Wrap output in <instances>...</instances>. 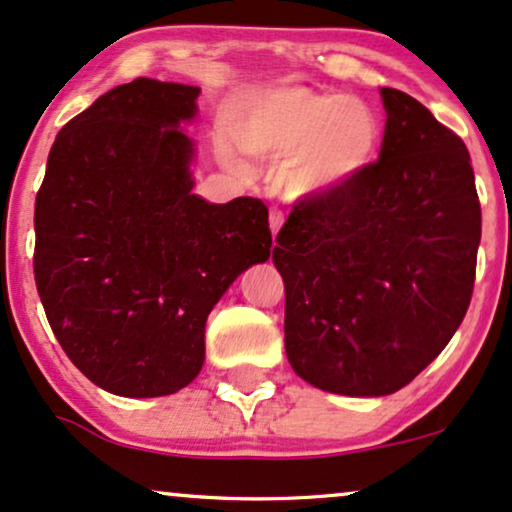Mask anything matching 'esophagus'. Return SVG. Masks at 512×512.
Listing matches in <instances>:
<instances>
[{
  "label": "esophagus",
  "instance_id": "esophagus-1",
  "mask_svg": "<svg viewBox=\"0 0 512 512\" xmlns=\"http://www.w3.org/2000/svg\"><path fill=\"white\" fill-rule=\"evenodd\" d=\"M282 223H285V216H282L280 208H270V232H273V235L280 232Z\"/></svg>",
  "mask_w": 512,
  "mask_h": 512
}]
</instances>
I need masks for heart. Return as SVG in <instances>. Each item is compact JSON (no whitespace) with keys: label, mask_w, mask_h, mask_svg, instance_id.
Listing matches in <instances>:
<instances>
[{"label":"heart","mask_w":512,"mask_h":512,"mask_svg":"<svg viewBox=\"0 0 512 512\" xmlns=\"http://www.w3.org/2000/svg\"><path fill=\"white\" fill-rule=\"evenodd\" d=\"M237 144L266 163H282L287 199H318L358 180L380 149V121L361 99L311 87L256 94L235 121ZM230 161L232 154L225 151Z\"/></svg>","instance_id":"heart-1"}]
</instances>
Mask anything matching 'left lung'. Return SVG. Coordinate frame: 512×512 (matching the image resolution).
Returning <instances> with one entry per match:
<instances>
[{
	"mask_svg": "<svg viewBox=\"0 0 512 512\" xmlns=\"http://www.w3.org/2000/svg\"><path fill=\"white\" fill-rule=\"evenodd\" d=\"M380 94V159L349 187L296 201L273 249L289 365L344 396L394 394L444 351L482 237L468 147L410 94Z\"/></svg>",
	"mask_w": 512,
	"mask_h": 512,
	"instance_id": "left-lung-1",
	"label": "left lung"
}]
</instances>
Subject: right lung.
<instances>
[{
	"label": "right lung",
	"mask_w": 512,
	"mask_h": 512,
	"mask_svg": "<svg viewBox=\"0 0 512 512\" xmlns=\"http://www.w3.org/2000/svg\"><path fill=\"white\" fill-rule=\"evenodd\" d=\"M199 87L137 78L63 125L35 199V282L61 349L130 399L168 396L204 365L208 313L268 261L261 199L192 194L180 123Z\"/></svg>",
	"instance_id": "obj_1"
}]
</instances>
